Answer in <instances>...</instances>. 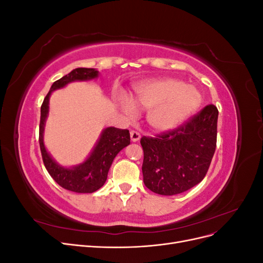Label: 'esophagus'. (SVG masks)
I'll list each match as a JSON object with an SVG mask.
<instances>
[{
  "label": "esophagus",
  "instance_id": "1",
  "mask_svg": "<svg viewBox=\"0 0 263 263\" xmlns=\"http://www.w3.org/2000/svg\"><path fill=\"white\" fill-rule=\"evenodd\" d=\"M130 139H132V141H134V142L138 141V140L140 139V134H139L138 132H136V130H132V132H130Z\"/></svg>",
  "mask_w": 263,
  "mask_h": 263
}]
</instances>
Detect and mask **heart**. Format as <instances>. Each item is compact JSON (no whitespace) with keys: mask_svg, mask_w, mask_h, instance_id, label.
I'll use <instances>...</instances> for the list:
<instances>
[{"mask_svg":"<svg viewBox=\"0 0 263 263\" xmlns=\"http://www.w3.org/2000/svg\"><path fill=\"white\" fill-rule=\"evenodd\" d=\"M135 101L148 109V122L158 130L176 128L195 113L202 104L200 90L172 78L145 81L135 86ZM119 104L126 115L134 117L137 107L127 97H119Z\"/></svg>","mask_w":263,"mask_h":263,"instance_id":"b5f03b06","label":"heart"}]
</instances>
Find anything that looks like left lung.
Listing matches in <instances>:
<instances>
[{
	"instance_id": "left-lung-1",
	"label": "left lung",
	"mask_w": 263,
	"mask_h": 263,
	"mask_svg": "<svg viewBox=\"0 0 263 263\" xmlns=\"http://www.w3.org/2000/svg\"><path fill=\"white\" fill-rule=\"evenodd\" d=\"M217 118V107L209 104L176 128L141 137L145 185L157 194L176 195L198 184L216 149Z\"/></svg>"
}]
</instances>
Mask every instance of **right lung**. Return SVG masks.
<instances>
[{
	"instance_id": "1",
	"label": "right lung",
	"mask_w": 263,
	"mask_h": 263,
	"mask_svg": "<svg viewBox=\"0 0 263 263\" xmlns=\"http://www.w3.org/2000/svg\"><path fill=\"white\" fill-rule=\"evenodd\" d=\"M98 71L91 68H78L59 80L53 82L50 91L46 95L41 107V123H39V146L43 161L47 171L58 184L71 192L93 193L104 185L107 173L114 158L124 147L130 144L128 129H119L108 127L102 133L99 142L87 160L72 169H65L55 163L46 151L43 141V133L47 114H48L49 97L53 90L60 89L67 83L77 80H90L98 77Z\"/></svg>"
}]
</instances>
